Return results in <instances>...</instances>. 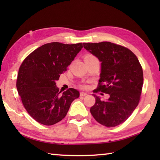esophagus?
Returning <instances> with one entry per match:
<instances>
[{"label": "esophagus", "mask_w": 160, "mask_h": 160, "mask_svg": "<svg viewBox=\"0 0 160 160\" xmlns=\"http://www.w3.org/2000/svg\"><path fill=\"white\" fill-rule=\"evenodd\" d=\"M80 95V97H85L86 95H88V94H87L86 92H81Z\"/></svg>", "instance_id": "34e87169"}]
</instances>
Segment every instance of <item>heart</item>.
<instances>
[{
  "instance_id": "1",
  "label": "heart",
  "mask_w": 160,
  "mask_h": 160,
  "mask_svg": "<svg viewBox=\"0 0 160 160\" xmlns=\"http://www.w3.org/2000/svg\"><path fill=\"white\" fill-rule=\"evenodd\" d=\"M95 58H97L94 55H92V54H87V55L85 56V61L92 60V59H95ZM80 88L82 89H86L88 88V86H87L86 84H82V85H80Z\"/></svg>"
}]
</instances>
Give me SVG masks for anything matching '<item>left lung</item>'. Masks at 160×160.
<instances>
[{
	"label": "left lung",
	"mask_w": 160,
	"mask_h": 160,
	"mask_svg": "<svg viewBox=\"0 0 160 160\" xmlns=\"http://www.w3.org/2000/svg\"><path fill=\"white\" fill-rule=\"evenodd\" d=\"M83 47L102 62L98 86L93 92L109 95L104 101L94 94L95 104L90 108L91 114L103 126L120 125L138 105L143 84L141 65L137 56L123 46L102 42L83 43Z\"/></svg>",
	"instance_id": "obj_1"
}]
</instances>
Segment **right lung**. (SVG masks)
Instances as JSON below:
<instances>
[{
  "instance_id": "obj_1",
  "label": "right lung",
  "mask_w": 160,
  "mask_h": 160,
  "mask_svg": "<svg viewBox=\"0 0 160 160\" xmlns=\"http://www.w3.org/2000/svg\"><path fill=\"white\" fill-rule=\"evenodd\" d=\"M82 48V43H48L32 51L22 63L16 87L23 106L38 123L51 126L61 121L72 101L79 97L80 92L73 88L61 94L56 81Z\"/></svg>"
}]
</instances>
